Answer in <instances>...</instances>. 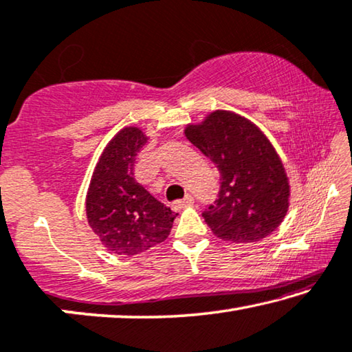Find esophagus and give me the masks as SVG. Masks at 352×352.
I'll return each mask as SVG.
<instances>
[{"instance_id": "34e87169", "label": "esophagus", "mask_w": 352, "mask_h": 352, "mask_svg": "<svg viewBox=\"0 0 352 352\" xmlns=\"http://www.w3.org/2000/svg\"><path fill=\"white\" fill-rule=\"evenodd\" d=\"M192 196H190V194H186L185 197L183 199H177V201H174L172 202V208L174 210H182L183 207H186V206H190V204H192Z\"/></svg>"}]
</instances>
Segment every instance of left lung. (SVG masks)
<instances>
[{"label": "left lung", "mask_w": 352, "mask_h": 352, "mask_svg": "<svg viewBox=\"0 0 352 352\" xmlns=\"http://www.w3.org/2000/svg\"><path fill=\"white\" fill-rule=\"evenodd\" d=\"M219 172L214 204L202 213L217 237L251 243L280 226L289 207V183L269 139L248 120L217 110L185 129Z\"/></svg>", "instance_id": "obj_1"}]
</instances>
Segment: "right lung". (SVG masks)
I'll use <instances>...</instances> for the list:
<instances>
[{
	"label": "right lung",
	"mask_w": 352,
	"mask_h": 352,
	"mask_svg": "<svg viewBox=\"0 0 352 352\" xmlns=\"http://www.w3.org/2000/svg\"><path fill=\"white\" fill-rule=\"evenodd\" d=\"M146 135L124 128L110 140L93 172L87 194V218L112 253L134 256L164 242L175 213L134 178V164Z\"/></svg>",
	"instance_id": "add662e5"
}]
</instances>
